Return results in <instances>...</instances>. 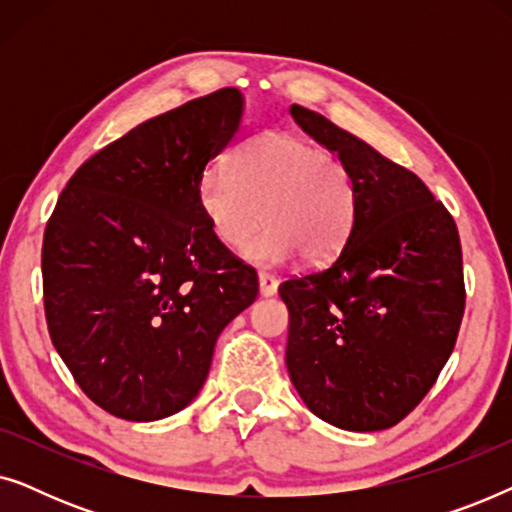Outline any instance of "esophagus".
<instances>
[{"label": "esophagus", "mask_w": 512, "mask_h": 512, "mask_svg": "<svg viewBox=\"0 0 512 512\" xmlns=\"http://www.w3.org/2000/svg\"><path fill=\"white\" fill-rule=\"evenodd\" d=\"M277 286H279V282L275 277L268 275V272H258V291H261L263 298L275 296Z\"/></svg>", "instance_id": "34e87169"}]
</instances>
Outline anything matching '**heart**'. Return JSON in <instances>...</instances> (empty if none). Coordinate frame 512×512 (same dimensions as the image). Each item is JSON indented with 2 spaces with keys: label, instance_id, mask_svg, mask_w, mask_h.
<instances>
[{
  "label": "heart",
  "instance_id": "heart-1",
  "mask_svg": "<svg viewBox=\"0 0 512 512\" xmlns=\"http://www.w3.org/2000/svg\"><path fill=\"white\" fill-rule=\"evenodd\" d=\"M198 202L223 247L244 249L256 265H284L303 254L321 263L345 247L356 221L359 195L338 158L282 132L254 137L233 156V167H214L200 181Z\"/></svg>",
  "mask_w": 512,
  "mask_h": 512
}]
</instances>
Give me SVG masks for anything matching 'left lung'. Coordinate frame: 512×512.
<instances>
[{
    "label": "left lung",
    "instance_id": "1",
    "mask_svg": "<svg viewBox=\"0 0 512 512\" xmlns=\"http://www.w3.org/2000/svg\"><path fill=\"white\" fill-rule=\"evenodd\" d=\"M289 111L347 167L359 207L328 268L279 286L286 368L324 422L389 429L429 394L457 342L466 303L457 226L417 174L317 111Z\"/></svg>",
    "mask_w": 512,
    "mask_h": 512
}]
</instances>
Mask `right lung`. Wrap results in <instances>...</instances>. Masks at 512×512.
Listing matches in <instances>:
<instances>
[{"label": "right lung", "instance_id": "1", "mask_svg": "<svg viewBox=\"0 0 512 512\" xmlns=\"http://www.w3.org/2000/svg\"><path fill=\"white\" fill-rule=\"evenodd\" d=\"M237 88L139 123L86 160L44 233L46 324L90 401L128 422L184 410L216 340L258 296L256 272L209 230L205 167L233 142Z\"/></svg>", "mask_w": 512, "mask_h": 512}]
</instances>
